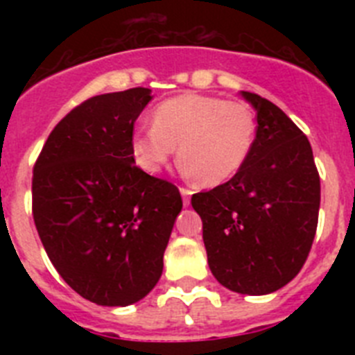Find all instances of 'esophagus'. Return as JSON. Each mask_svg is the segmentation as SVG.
<instances>
[{"mask_svg": "<svg viewBox=\"0 0 355 355\" xmlns=\"http://www.w3.org/2000/svg\"><path fill=\"white\" fill-rule=\"evenodd\" d=\"M180 192H181V196H183V205L184 206H188L190 205V190H188V188H180Z\"/></svg>", "mask_w": 355, "mask_h": 355, "instance_id": "34e87169", "label": "esophagus"}]
</instances>
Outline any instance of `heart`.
I'll return each instance as SVG.
<instances>
[{"label": "heart", "mask_w": 355, "mask_h": 355, "mask_svg": "<svg viewBox=\"0 0 355 355\" xmlns=\"http://www.w3.org/2000/svg\"><path fill=\"white\" fill-rule=\"evenodd\" d=\"M256 142V117L245 103L187 92L159 103L153 126L131 137V155L144 172L156 175L180 146V167L206 187L238 174Z\"/></svg>", "instance_id": "1"}]
</instances>
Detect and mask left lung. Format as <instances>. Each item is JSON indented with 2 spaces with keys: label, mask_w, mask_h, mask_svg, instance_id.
<instances>
[{
  "label": "left lung",
  "mask_w": 355,
  "mask_h": 355,
  "mask_svg": "<svg viewBox=\"0 0 355 355\" xmlns=\"http://www.w3.org/2000/svg\"><path fill=\"white\" fill-rule=\"evenodd\" d=\"M256 110V142L234 178L193 193L208 265L222 286L241 295L277 291L299 274L315 240L320 175L311 144L265 97L241 92Z\"/></svg>",
  "instance_id": "8db88e82"
}]
</instances>
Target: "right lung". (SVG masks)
<instances>
[{
    "label": "right lung",
    "mask_w": 355,
    "mask_h": 355,
    "mask_svg": "<svg viewBox=\"0 0 355 355\" xmlns=\"http://www.w3.org/2000/svg\"><path fill=\"white\" fill-rule=\"evenodd\" d=\"M149 89L96 96L55 126L33 167V220L53 266L99 306H130L162 277L180 190L135 165Z\"/></svg>",
    "instance_id": "1"
}]
</instances>
